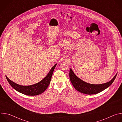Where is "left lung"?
Returning a JSON list of instances; mask_svg holds the SVG:
<instances>
[{
	"mask_svg": "<svg viewBox=\"0 0 122 122\" xmlns=\"http://www.w3.org/2000/svg\"><path fill=\"white\" fill-rule=\"evenodd\" d=\"M117 74L110 81L101 84H92L84 82L77 77L71 68L69 71V78L74 87L79 92L87 94H97L109 87L114 81Z\"/></svg>",
	"mask_w": 122,
	"mask_h": 122,
	"instance_id": "obj_1",
	"label": "left lung"
}]
</instances>
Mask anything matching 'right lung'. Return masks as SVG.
I'll return each instance as SVG.
<instances>
[{"label": "right lung", "mask_w": 122, "mask_h": 122, "mask_svg": "<svg viewBox=\"0 0 122 122\" xmlns=\"http://www.w3.org/2000/svg\"><path fill=\"white\" fill-rule=\"evenodd\" d=\"M57 64L55 65L51 69L47 75L41 81L29 86H23L14 83L10 81L6 76V79L12 87L18 92L28 96H37L42 93L49 86L54 70Z\"/></svg>", "instance_id": "obj_1"}]
</instances>
